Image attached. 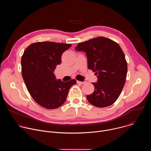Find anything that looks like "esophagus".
I'll return each instance as SVG.
<instances>
[{"instance_id":"1","label":"esophagus","mask_w":151,"mask_h":151,"mask_svg":"<svg viewBox=\"0 0 151 151\" xmlns=\"http://www.w3.org/2000/svg\"><path fill=\"white\" fill-rule=\"evenodd\" d=\"M77 83H79V84H84L86 83L85 81H83V82H81V81H77Z\"/></svg>"}]
</instances>
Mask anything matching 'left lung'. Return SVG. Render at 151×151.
<instances>
[{
	"label": "left lung",
	"mask_w": 151,
	"mask_h": 151,
	"mask_svg": "<svg viewBox=\"0 0 151 151\" xmlns=\"http://www.w3.org/2000/svg\"><path fill=\"white\" fill-rule=\"evenodd\" d=\"M75 50L86 53L88 68L97 75V82L92 83L94 92L87 96L88 101L98 107L114 104L123 89L127 73V63L120 46L111 39L98 37L79 43Z\"/></svg>",
	"instance_id": "left-lung-1"
}]
</instances>
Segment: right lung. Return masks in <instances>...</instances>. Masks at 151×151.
<instances>
[{"mask_svg":"<svg viewBox=\"0 0 151 151\" xmlns=\"http://www.w3.org/2000/svg\"><path fill=\"white\" fill-rule=\"evenodd\" d=\"M72 44L53 42H36L29 45L21 57L22 76L35 101L43 107L56 109L66 101L75 79L64 82L54 73L62 54Z\"/></svg>","mask_w":151,"mask_h":151,"instance_id":"1","label":"right lung"}]
</instances>
